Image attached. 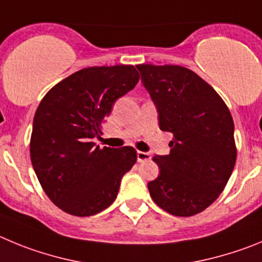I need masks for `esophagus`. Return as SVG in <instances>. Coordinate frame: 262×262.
Listing matches in <instances>:
<instances>
[{
	"label": "esophagus",
	"instance_id": "obj_1",
	"mask_svg": "<svg viewBox=\"0 0 262 262\" xmlns=\"http://www.w3.org/2000/svg\"><path fill=\"white\" fill-rule=\"evenodd\" d=\"M151 159V155L148 154V152L145 151H137V160L142 163V162H147V160Z\"/></svg>",
	"mask_w": 262,
	"mask_h": 262
}]
</instances>
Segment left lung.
I'll list each match as a JSON object with an SVG mask.
<instances>
[{
  "label": "left lung",
  "instance_id": "left-lung-1",
  "mask_svg": "<svg viewBox=\"0 0 262 262\" xmlns=\"http://www.w3.org/2000/svg\"><path fill=\"white\" fill-rule=\"evenodd\" d=\"M158 110L160 130L172 134L168 155L152 158L159 176L147 184L155 204L192 216L223 192L236 162L234 120L223 99L192 70L179 65H137Z\"/></svg>",
  "mask_w": 262,
  "mask_h": 262
}]
</instances>
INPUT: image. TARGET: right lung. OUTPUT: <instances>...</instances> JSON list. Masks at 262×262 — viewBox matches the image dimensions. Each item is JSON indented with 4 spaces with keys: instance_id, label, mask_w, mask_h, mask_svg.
<instances>
[{
    "instance_id": "obj_1",
    "label": "right lung",
    "mask_w": 262,
    "mask_h": 262,
    "mask_svg": "<svg viewBox=\"0 0 262 262\" xmlns=\"http://www.w3.org/2000/svg\"><path fill=\"white\" fill-rule=\"evenodd\" d=\"M138 81L133 65L84 68L41 99L30 141L32 167L49 200L65 213L90 216L116 200L137 152L130 146L100 147L94 138L114 103Z\"/></svg>"
}]
</instances>
